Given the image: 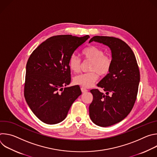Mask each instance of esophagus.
I'll use <instances>...</instances> for the list:
<instances>
[{
  "instance_id": "esophagus-1",
  "label": "esophagus",
  "mask_w": 157,
  "mask_h": 157,
  "mask_svg": "<svg viewBox=\"0 0 157 157\" xmlns=\"http://www.w3.org/2000/svg\"><path fill=\"white\" fill-rule=\"evenodd\" d=\"M81 90L82 93H83L87 92V89H86L84 88V87H81Z\"/></svg>"
}]
</instances>
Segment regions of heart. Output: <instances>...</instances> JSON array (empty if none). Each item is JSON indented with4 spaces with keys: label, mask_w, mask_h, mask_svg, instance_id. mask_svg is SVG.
Here are the masks:
<instances>
[{
    "label": "heart",
    "mask_w": 157,
    "mask_h": 157,
    "mask_svg": "<svg viewBox=\"0 0 157 157\" xmlns=\"http://www.w3.org/2000/svg\"><path fill=\"white\" fill-rule=\"evenodd\" d=\"M82 55L86 59L91 61L89 68V71L91 72L75 76L74 82L82 87H89L98 79V73L101 76H105L110 72L113 61L109 56L104 55V52L102 50L95 46L85 48ZM68 64L71 71L78 73L80 69L81 59L78 56L73 55L70 58Z\"/></svg>",
    "instance_id": "b5f03b06"
}]
</instances>
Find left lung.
Masks as SVG:
<instances>
[{
  "label": "left lung",
  "instance_id": "8db88e82",
  "mask_svg": "<svg viewBox=\"0 0 157 157\" xmlns=\"http://www.w3.org/2000/svg\"><path fill=\"white\" fill-rule=\"evenodd\" d=\"M92 41L105 44L112 53L110 71L98 84L105 94L98 89H91L93 100L89 107L91 121L97 125L108 127L122 121L132 109L138 93L140 71L135 55L124 41L95 36L89 43Z\"/></svg>",
  "mask_w": 157,
  "mask_h": 157
}]
</instances>
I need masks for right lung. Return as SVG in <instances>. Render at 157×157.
<instances>
[{"instance_id":"add662e5","label":"right lung","mask_w":157,"mask_h":157,"mask_svg":"<svg viewBox=\"0 0 157 157\" xmlns=\"http://www.w3.org/2000/svg\"><path fill=\"white\" fill-rule=\"evenodd\" d=\"M89 35L52 36L32 52L26 66L24 96L33 114L43 122L56 124L67 116L81 94L79 86L63 87L71 82L69 59Z\"/></svg>"}]
</instances>
